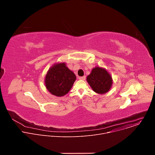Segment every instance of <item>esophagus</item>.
Instances as JSON below:
<instances>
[{
  "instance_id": "34e87169",
  "label": "esophagus",
  "mask_w": 155,
  "mask_h": 155,
  "mask_svg": "<svg viewBox=\"0 0 155 155\" xmlns=\"http://www.w3.org/2000/svg\"><path fill=\"white\" fill-rule=\"evenodd\" d=\"M79 79H80V80H84L86 79V77H85V76L80 77H79Z\"/></svg>"
}]
</instances>
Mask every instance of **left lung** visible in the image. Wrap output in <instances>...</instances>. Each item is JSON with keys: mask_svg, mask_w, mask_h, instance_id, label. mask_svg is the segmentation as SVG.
<instances>
[{"mask_svg": "<svg viewBox=\"0 0 155 155\" xmlns=\"http://www.w3.org/2000/svg\"><path fill=\"white\" fill-rule=\"evenodd\" d=\"M87 81L94 91L98 94L108 92L112 85V78L108 72L101 68L96 67L87 77Z\"/></svg>", "mask_w": 155, "mask_h": 155, "instance_id": "1", "label": "left lung"}]
</instances>
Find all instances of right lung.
<instances>
[{"mask_svg": "<svg viewBox=\"0 0 155 155\" xmlns=\"http://www.w3.org/2000/svg\"><path fill=\"white\" fill-rule=\"evenodd\" d=\"M76 76L64 62L56 64L51 68L45 77V86L51 94L61 97L71 90Z\"/></svg>", "mask_w": 155, "mask_h": 155, "instance_id": "obj_1", "label": "right lung"}]
</instances>
